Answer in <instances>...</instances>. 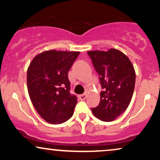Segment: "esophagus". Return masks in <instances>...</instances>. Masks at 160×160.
<instances>
[{
	"label": "esophagus",
	"instance_id": "obj_1",
	"mask_svg": "<svg viewBox=\"0 0 160 160\" xmlns=\"http://www.w3.org/2000/svg\"><path fill=\"white\" fill-rule=\"evenodd\" d=\"M78 98H80V100H85L86 98V94H82V95H79Z\"/></svg>",
	"mask_w": 160,
	"mask_h": 160
}]
</instances>
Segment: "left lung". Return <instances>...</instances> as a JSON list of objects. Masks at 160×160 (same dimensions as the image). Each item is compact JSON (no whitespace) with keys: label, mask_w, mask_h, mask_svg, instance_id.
<instances>
[{"label":"left lung","mask_w":160,"mask_h":160,"mask_svg":"<svg viewBox=\"0 0 160 160\" xmlns=\"http://www.w3.org/2000/svg\"><path fill=\"white\" fill-rule=\"evenodd\" d=\"M87 53L99 75L102 89L99 104L92 111L99 120L111 122L129 105L135 84V69L129 58L116 49Z\"/></svg>","instance_id":"obj_1"}]
</instances>
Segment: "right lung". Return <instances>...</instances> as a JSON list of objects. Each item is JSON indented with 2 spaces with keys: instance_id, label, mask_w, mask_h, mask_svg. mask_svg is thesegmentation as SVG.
I'll use <instances>...</instances> for the list:
<instances>
[{
  "instance_id": "right-lung-1",
  "label": "right lung",
  "mask_w": 160,
  "mask_h": 160,
  "mask_svg": "<svg viewBox=\"0 0 160 160\" xmlns=\"http://www.w3.org/2000/svg\"><path fill=\"white\" fill-rule=\"evenodd\" d=\"M80 52L49 50L33 58L27 71L29 96L37 112L51 124L73 116L78 98L70 93L68 73Z\"/></svg>"
}]
</instances>
